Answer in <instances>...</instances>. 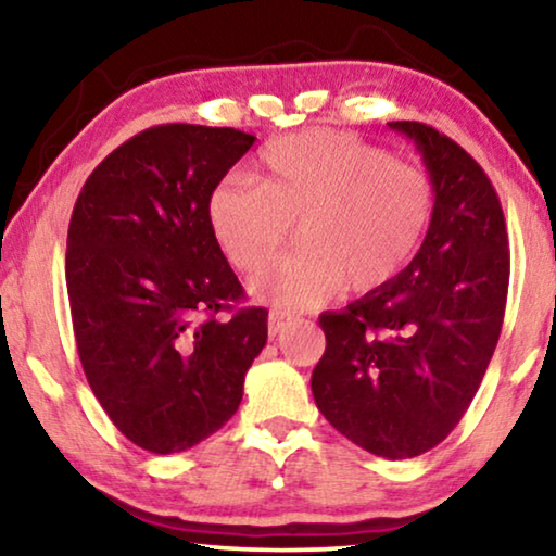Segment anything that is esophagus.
<instances>
[{"instance_id": "esophagus-1", "label": "esophagus", "mask_w": 556, "mask_h": 556, "mask_svg": "<svg viewBox=\"0 0 556 556\" xmlns=\"http://www.w3.org/2000/svg\"><path fill=\"white\" fill-rule=\"evenodd\" d=\"M288 324H291V316L280 314V311H273V314L268 316V331H270V337H278V333L283 331Z\"/></svg>"}]
</instances>
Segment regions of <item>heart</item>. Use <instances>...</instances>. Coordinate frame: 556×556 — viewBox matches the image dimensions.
Wrapping results in <instances>:
<instances>
[{
  "label": "heart",
  "mask_w": 556,
  "mask_h": 556,
  "mask_svg": "<svg viewBox=\"0 0 556 556\" xmlns=\"http://www.w3.org/2000/svg\"><path fill=\"white\" fill-rule=\"evenodd\" d=\"M430 177L420 166L339 131L265 143L253 185H219L207 200L212 238L242 273L257 270L302 225L307 253L250 278L257 303L301 311L344 291L390 286L413 261L432 219Z\"/></svg>",
  "instance_id": "obj_1"
}]
</instances>
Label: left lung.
Here are the masks:
<instances>
[{"mask_svg":"<svg viewBox=\"0 0 556 556\" xmlns=\"http://www.w3.org/2000/svg\"><path fill=\"white\" fill-rule=\"evenodd\" d=\"M430 174L432 219L390 286L318 318L326 352L311 375L321 415L364 451L428 453L460 422L498 344L508 291L504 210L458 143L392 121Z\"/></svg>","mask_w":556,"mask_h":556,"instance_id":"left-lung-1","label":"left lung"}]
</instances>
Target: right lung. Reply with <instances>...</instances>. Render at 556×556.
I'll list each match as a JSON object with an SVG mask.
<instances>
[{"instance_id":"1","label":"right lung","mask_w":556,"mask_h":556,"mask_svg":"<svg viewBox=\"0 0 556 556\" xmlns=\"http://www.w3.org/2000/svg\"><path fill=\"white\" fill-rule=\"evenodd\" d=\"M255 143L235 128L166 124L103 159L75 202L65 280L88 384L143 451L181 453L238 413L268 311L242 295L207 200Z\"/></svg>"}]
</instances>
